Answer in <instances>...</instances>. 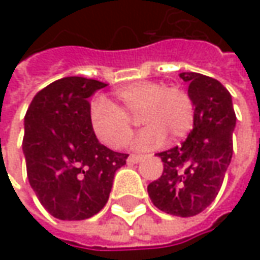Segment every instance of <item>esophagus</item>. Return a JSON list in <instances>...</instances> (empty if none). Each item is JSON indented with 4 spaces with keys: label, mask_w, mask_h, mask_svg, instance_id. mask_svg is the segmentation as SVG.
<instances>
[{
    "label": "esophagus",
    "mask_w": 260,
    "mask_h": 260,
    "mask_svg": "<svg viewBox=\"0 0 260 260\" xmlns=\"http://www.w3.org/2000/svg\"><path fill=\"white\" fill-rule=\"evenodd\" d=\"M143 159V155H130L127 157V162L128 164H137Z\"/></svg>",
    "instance_id": "obj_1"
}]
</instances>
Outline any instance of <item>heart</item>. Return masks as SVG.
Masks as SVG:
<instances>
[{
	"mask_svg": "<svg viewBox=\"0 0 260 260\" xmlns=\"http://www.w3.org/2000/svg\"><path fill=\"white\" fill-rule=\"evenodd\" d=\"M140 115L147 125L133 140L137 149L160 145L169 137L179 140L194 124V103L181 88L156 81H140L118 86L111 103L96 100L89 110V123L96 139L111 149L127 145L133 135L130 118Z\"/></svg>",
	"mask_w": 260,
	"mask_h": 260,
	"instance_id": "b5f03b06",
	"label": "heart"
}]
</instances>
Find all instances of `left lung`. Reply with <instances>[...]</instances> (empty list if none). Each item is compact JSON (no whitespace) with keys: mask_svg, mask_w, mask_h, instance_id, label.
I'll list each match as a JSON object with an SVG mask.
<instances>
[{"mask_svg":"<svg viewBox=\"0 0 260 260\" xmlns=\"http://www.w3.org/2000/svg\"><path fill=\"white\" fill-rule=\"evenodd\" d=\"M194 103V125L181 146L160 152L164 174L147 192L160 211L178 217L200 214L214 201L233 155L236 114L232 95L217 79L182 72Z\"/></svg>","mask_w":260,"mask_h":260,"instance_id":"1","label":"left lung"}]
</instances>
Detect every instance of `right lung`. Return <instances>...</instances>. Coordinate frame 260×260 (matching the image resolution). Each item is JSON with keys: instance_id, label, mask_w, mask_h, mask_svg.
Masks as SVG:
<instances>
[{"instance_id": "add662e5", "label": "right lung", "mask_w": 260, "mask_h": 260, "mask_svg": "<svg viewBox=\"0 0 260 260\" xmlns=\"http://www.w3.org/2000/svg\"><path fill=\"white\" fill-rule=\"evenodd\" d=\"M107 84L82 76L39 91L24 117L27 178L39 201L59 220H85L108 201L125 153L101 145L89 123L88 98Z\"/></svg>"}]
</instances>
